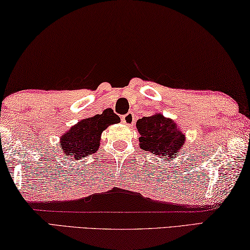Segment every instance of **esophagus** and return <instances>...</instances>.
Returning a JSON list of instances; mask_svg holds the SVG:
<instances>
[{
	"instance_id": "obj_1",
	"label": "esophagus",
	"mask_w": 250,
	"mask_h": 250,
	"mask_svg": "<svg viewBox=\"0 0 250 250\" xmlns=\"http://www.w3.org/2000/svg\"><path fill=\"white\" fill-rule=\"evenodd\" d=\"M135 121V116H134V113H127L126 115H124L122 117V122L124 123L125 125H133V123Z\"/></svg>"
}]
</instances>
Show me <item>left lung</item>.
<instances>
[{"instance_id":"1","label":"left lung","mask_w":250,"mask_h":250,"mask_svg":"<svg viewBox=\"0 0 250 250\" xmlns=\"http://www.w3.org/2000/svg\"><path fill=\"white\" fill-rule=\"evenodd\" d=\"M141 137L140 146L146 152H150L158 157L175 159L185 144V135L179 130L176 123L162 114L143 117L136 123Z\"/></svg>"}]
</instances>
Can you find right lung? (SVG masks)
I'll return each instance as SVG.
<instances>
[{"instance_id":"1","label":"right lung","mask_w":250,"mask_h":250,"mask_svg":"<svg viewBox=\"0 0 250 250\" xmlns=\"http://www.w3.org/2000/svg\"><path fill=\"white\" fill-rule=\"evenodd\" d=\"M121 122L112 109L80 121L60 138L61 153L66 158L80 159L92 155L100 148L101 135L112 124Z\"/></svg>"}]
</instances>
